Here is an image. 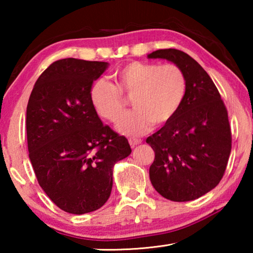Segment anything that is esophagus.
I'll return each instance as SVG.
<instances>
[{"label": "esophagus", "mask_w": 253, "mask_h": 253, "mask_svg": "<svg viewBox=\"0 0 253 253\" xmlns=\"http://www.w3.org/2000/svg\"><path fill=\"white\" fill-rule=\"evenodd\" d=\"M128 142H129V145L131 147H135V146H137V145H139L140 143H142V140L138 138H129L128 139Z\"/></svg>", "instance_id": "esophagus-1"}]
</instances>
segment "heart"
<instances>
[{
  "instance_id": "heart-1",
  "label": "heart",
  "mask_w": 253,
  "mask_h": 253,
  "mask_svg": "<svg viewBox=\"0 0 253 253\" xmlns=\"http://www.w3.org/2000/svg\"><path fill=\"white\" fill-rule=\"evenodd\" d=\"M115 81L116 87L106 79H98L91 87L90 99L102 118L116 122L126 106L123 95L131 97L135 109L124 114L116 125L119 131L130 136L145 134L154 124L169 122L186 91L185 76L173 63H127L116 72Z\"/></svg>"
}]
</instances>
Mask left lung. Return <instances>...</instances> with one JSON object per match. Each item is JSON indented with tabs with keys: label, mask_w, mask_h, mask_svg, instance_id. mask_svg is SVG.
Instances as JSON below:
<instances>
[{
	"label": "left lung",
	"mask_w": 253,
	"mask_h": 253,
	"mask_svg": "<svg viewBox=\"0 0 253 253\" xmlns=\"http://www.w3.org/2000/svg\"><path fill=\"white\" fill-rule=\"evenodd\" d=\"M147 58L173 62L186 79L177 113L146 139L155 152L149 178L163 198L174 202L199 199L225 172L232 143L228 111L208 72L187 53L161 49Z\"/></svg>",
	"instance_id": "left-lung-1"
}]
</instances>
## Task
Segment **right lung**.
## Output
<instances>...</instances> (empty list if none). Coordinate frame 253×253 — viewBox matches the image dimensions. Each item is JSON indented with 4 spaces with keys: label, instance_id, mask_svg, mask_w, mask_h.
I'll return each mask as SVG.
<instances>
[{
    "label": "right lung",
    "instance_id": "add662e5",
    "mask_svg": "<svg viewBox=\"0 0 253 253\" xmlns=\"http://www.w3.org/2000/svg\"><path fill=\"white\" fill-rule=\"evenodd\" d=\"M108 62L58 60L42 72L27 107L29 157L42 190L63 211L100 209L113 188V170L131 149L105 126L90 99Z\"/></svg>",
    "mask_w": 253,
    "mask_h": 253
}]
</instances>
